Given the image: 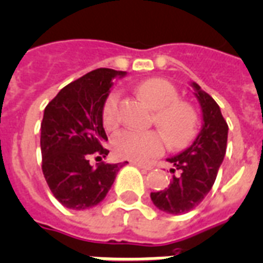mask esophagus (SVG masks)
<instances>
[{"label":"esophagus","mask_w":263,"mask_h":263,"mask_svg":"<svg viewBox=\"0 0 263 263\" xmlns=\"http://www.w3.org/2000/svg\"><path fill=\"white\" fill-rule=\"evenodd\" d=\"M132 164H133L134 166H137V168H140V169H145V171H151V169H152V165H147V164H142V162H138V161H132Z\"/></svg>","instance_id":"esophagus-1"}]
</instances>
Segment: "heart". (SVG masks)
<instances>
[{"mask_svg": "<svg viewBox=\"0 0 263 263\" xmlns=\"http://www.w3.org/2000/svg\"><path fill=\"white\" fill-rule=\"evenodd\" d=\"M137 92L155 112V123L164 132L172 146H184L196 134L197 117L192 106L177 101L179 94L168 80L152 78L137 87ZM119 94L112 91L102 107V122L106 129H114L119 122ZM165 141L158 132H136L123 129L111 138V146L121 158L145 161L152 156L161 153Z\"/></svg>", "mask_w": 263, "mask_h": 263, "instance_id": "obj_1", "label": "heart"}]
</instances>
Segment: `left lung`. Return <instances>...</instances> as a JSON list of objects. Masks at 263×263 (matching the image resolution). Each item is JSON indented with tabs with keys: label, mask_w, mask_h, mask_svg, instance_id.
<instances>
[{
	"label": "left lung",
	"mask_w": 263,
	"mask_h": 263,
	"mask_svg": "<svg viewBox=\"0 0 263 263\" xmlns=\"http://www.w3.org/2000/svg\"><path fill=\"white\" fill-rule=\"evenodd\" d=\"M190 86L200 106L201 129L190 146L166 158L175 166L171 171L177 172L169 185L151 194L158 210L172 215L186 214L203 201L214 185L227 147L229 126L220 107L199 84L190 82Z\"/></svg>",
	"instance_id": "obj_1"
}]
</instances>
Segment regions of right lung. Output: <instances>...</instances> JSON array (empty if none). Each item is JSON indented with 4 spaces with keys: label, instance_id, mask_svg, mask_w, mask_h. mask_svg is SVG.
I'll return each mask as SVG.
<instances>
[{
    "label": "right lung",
    "instance_id": "add662e5",
    "mask_svg": "<svg viewBox=\"0 0 263 263\" xmlns=\"http://www.w3.org/2000/svg\"><path fill=\"white\" fill-rule=\"evenodd\" d=\"M125 71L98 68L59 91L44 110L40 147L43 173L59 203L69 210H87L106 197L117 173L127 161L90 164L91 156L106 157L107 136L102 107L112 82Z\"/></svg>",
    "mask_w": 263,
    "mask_h": 263
}]
</instances>
